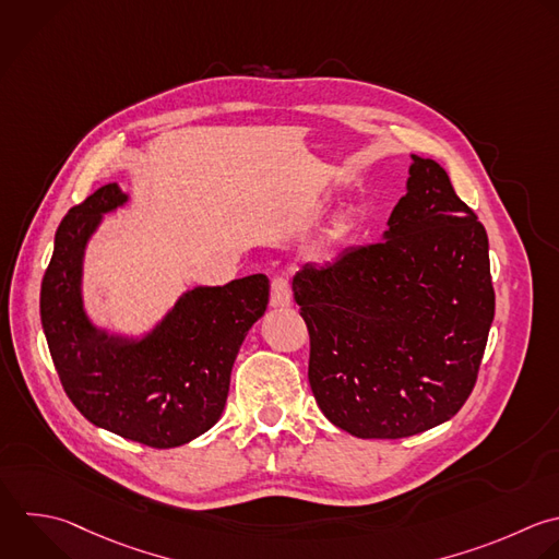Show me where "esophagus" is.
Returning a JSON list of instances; mask_svg holds the SVG:
<instances>
[{"mask_svg": "<svg viewBox=\"0 0 559 559\" xmlns=\"http://www.w3.org/2000/svg\"><path fill=\"white\" fill-rule=\"evenodd\" d=\"M290 286L284 277H275L271 284V308H290Z\"/></svg>", "mask_w": 559, "mask_h": 559, "instance_id": "1", "label": "esophagus"}]
</instances>
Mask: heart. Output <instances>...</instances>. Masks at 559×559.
Instances as JSON below:
<instances>
[{"label": "heart", "mask_w": 559, "mask_h": 559, "mask_svg": "<svg viewBox=\"0 0 559 559\" xmlns=\"http://www.w3.org/2000/svg\"><path fill=\"white\" fill-rule=\"evenodd\" d=\"M358 214L354 210H343L334 216V221L330 223V227L325 229L323 238L319 240L317 249H314V258L317 260H332L356 234L358 229Z\"/></svg>", "instance_id": "obj_1"}]
</instances>
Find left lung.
Instances as JSON below:
<instances>
[{
  "mask_svg": "<svg viewBox=\"0 0 559 559\" xmlns=\"http://www.w3.org/2000/svg\"><path fill=\"white\" fill-rule=\"evenodd\" d=\"M489 242L448 173L411 155L380 242L304 266L293 297L310 332L323 415L360 439L448 421L474 389L493 321Z\"/></svg>",
  "mask_w": 559,
  "mask_h": 559,
  "instance_id": "obj_1",
  "label": "left lung"
}]
</instances>
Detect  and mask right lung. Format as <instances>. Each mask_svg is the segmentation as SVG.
<instances>
[{"instance_id":"obj_1","label":"right lung","mask_w":559,"mask_h":559,"mask_svg":"<svg viewBox=\"0 0 559 559\" xmlns=\"http://www.w3.org/2000/svg\"><path fill=\"white\" fill-rule=\"evenodd\" d=\"M129 201L109 183L61 221L41 284V323L63 389L92 424L177 448L221 419L240 345L266 310L269 280L258 273L194 286L140 334L96 323L83 295L87 247L105 216Z\"/></svg>"}]
</instances>
